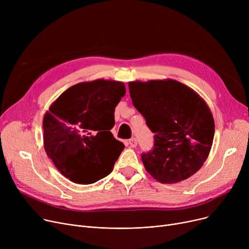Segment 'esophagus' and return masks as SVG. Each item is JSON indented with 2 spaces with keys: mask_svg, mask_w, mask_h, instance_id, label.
I'll use <instances>...</instances> for the list:
<instances>
[{
  "mask_svg": "<svg viewBox=\"0 0 249 249\" xmlns=\"http://www.w3.org/2000/svg\"><path fill=\"white\" fill-rule=\"evenodd\" d=\"M128 144L130 147H136L137 145V140L135 138H131L128 140Z\"/></svg>",
  "mask_w": 249,
  "mask_h": 249,
  "instance_id": "1",
  "label": "esophagus"
}]
</instances>
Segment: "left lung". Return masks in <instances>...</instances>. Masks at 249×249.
<instances>
[{
    "mask_svg": "<svg viewBox=\"0 0 249 249\" xmlns=\"http://www.w3.org/2000/svg\"><path fill=\"white\" fill-rule=\"evenodd\" d=\"M133 106L154 133L153 149L141 154L148 174L175 184L197 173L213 143L215 124L206 102L175 80L130 82Z\"/></svg>",
    "mask_w": 249,
    "mask_h": 249,
    "instance_id": "1",
    "label": "left lung"
}]
</instances>
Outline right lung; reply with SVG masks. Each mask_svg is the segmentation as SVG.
Masks as SVG:
<instances>
[{
    "label": "right lung",
    "mask_w": 249,
    "mask_h": 249,
    "mask_svg": "<svg viewBox=\"0 0 249 249\" xmlns=\"http://www.w3.org/2000/svg\"><path fill=\"white\" fill-rule=\"evenodd\" d=\"M126 93L122 82L96 80L69 88L43 118L48 158L75 184H94L107 177L124 144L110 130L115 108Z\"/></svg>",
    "instance_id": "add662e5"
}]
</instances>
